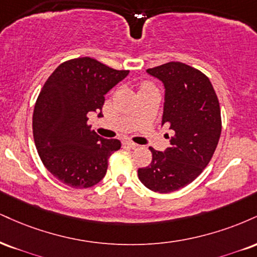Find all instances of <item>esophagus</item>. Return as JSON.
<instances>
[{"mask_svg":"<svg viewBox=\"0 0 257 257\" xmlns=\"http://www.w3.org/2000/svg\"><path fill=\"white\" fill-rule=\"evenodd\" d=\"M124 145H126V146L131 147V148H138L139 147L138 144H135V142H132V141H125Z\"/></svg>","mask_w":257,"mask_h":257,"instance_id":"esophagus-1","label":"esophagus"}]
</instances>
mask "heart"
I'll return each instance as SVG.
<instances>
[{
	"mask_svg": "<svg viewBox=\"0 0 257 257\" xmlns=\"http://www.w3.org/2000/svg\"><path fill=\"white\" fill-rule=\"evenodd\" d=\"M147 87H152V86H151V83H148V82H144L141 85V89H144V88H147Z\"/></svg>",
	"mask_w": 257,
	"mask_h": 257,
	"instance_id": "1",
	"label": "heart"
}]
</instances>
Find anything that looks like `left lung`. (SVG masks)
Segmentation results:
<instances>
[{"mask_svg": "<svg viewBox=\"0 0 257 257\" xmlns=\"http://www.w3.org/2000/svg\"><path fill=\"white\" fill-rule=\"evenodd\" d=\"M165 86L163 124L175 132L164 152L150 147L152 162L138 170L142 184L166 194L184 188L211 162L221 134L220 106L211 81L182 62L150 68Z\"/></svg>", "mask_w": 257, "mask_h": 257, "instance_id": "8db88e82", "label": "left lung"}]
</instances>
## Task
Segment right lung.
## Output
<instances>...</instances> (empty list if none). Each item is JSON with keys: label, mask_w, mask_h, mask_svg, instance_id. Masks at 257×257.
I'll list each match as a JSON object with an SVG mask.
<instances>
[{"label": "right lung", "mask_w": 257, "mask_h": 257, "mask_svg": "<svg viewBox=\"0 0 257 257\" xmlns=\"http://www.w3.org/2000/svg\"><path fill=\"white\" fill-rule=\"evenodd\" d=\"M129 70H117L91 57L61 63L37 98L32 128L38 154L48 171L72 188H89L104 178L107 160L120 148L117 139L100 138L88 124L105 94Z\"/></svg>", "instance_id": "right-lung-1"}]
</instances>
